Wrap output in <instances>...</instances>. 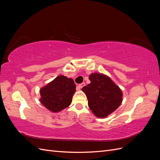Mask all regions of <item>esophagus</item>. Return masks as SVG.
Segmentation results:
<instances>
[{
    "label": "esophagus",
    "instance_id": "obj_1",
    "mask_svg": "<svg viewBox=\"0 0 160 160\" xmlns=\"http://www.w3.org/2000/svg\"><path fill=\"white\" fill-rule=\"evenodd\" d=\"M85 85V83H82L79 84L78 86H77V88H78L79 89H81L82 88H83V87H84Z\"/></svg>",
    "mask_w": 160,
    "mask_h": 160
}]
</instances>
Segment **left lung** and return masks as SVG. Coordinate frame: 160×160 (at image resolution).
Returning a JSON list of instances; mask_svg holds the SVG:
<instances>
[{"label":"left lung","mask_w":160,"mask_h":160,"mask_svg":"<svg viewBox=\"0 0 160 160\" xmlns=\"http://www.w3.org/2000/svg\"><path fill=\"white\" fill-rule=\"evenodd\" d=\"M89 80L91 83L82 88L88 99L89 107L97 117H107L122 103V92L104 75L92 73Z\"/></svg>","instance_id":"1"}]
</instances>
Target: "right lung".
I'll return each mask as SVG.
<instances>
[{
    "label": "right lung",
    "mask_w": 160,
    "mask_h": 160,
    "mask_svg": "<svg viewBox=\"0 0 160 160\" xmlns=\"http://www.w3.org/2000/svg\"><path fill=\"white\" fill-rule=\"evenodd\" d=\"M75 84L72 79L59 76L41 91V102L52 112H57L68 107L75 92Z\"/></svg>",
    "instance_id": "add662e5"
}]
</instances>
